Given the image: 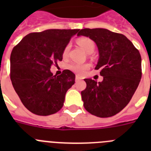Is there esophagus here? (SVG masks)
<instances>
[{"instance_id": "obj_1", "label": "esophagus", "mask_w": 151, "mask_h": 151, "mask_svg": "<svg viewBox=\"0 0 151 151\" xmlns=\"http://www.w3.org/2000/svg\"><path fill=\"white\" fill-rule=\"evenodd\" d=\"M81 79H82V77L77 75L76 76V81H78V80H81Z\"/></svg>"}]
</instances>
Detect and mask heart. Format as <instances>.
<instances>
[{"label": "heart", "mask_w": 151, "mask_h": 151, "mask_svg": "<svg viewBox=\"0 0 151 151\" xmlns=\"http://www.w3.org/2000/svg\"><path fill=\"white\" fill-rule=\"evenodd\" d=\"M77 43L84 50H85L87 54H89L91 52H93L95 47L94 42L92 41L91 38L83 37V38H80L77 40ZM69 49V45H67L63 50V55L66 56L67 54L68 51ZM88 65H84V64L79 63H73L69 65V68L70 70L78 74H82L85 69L88 68Z\"/></svg>", "instance_id": "b5f03b06"}]
</instances>
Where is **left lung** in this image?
<instances>
[{
	"mask_svg": "<svg viewBox=\"0 0 151 151\" xmlns=\"http://www.w3.org/2000/svg\"><path fill=\"white\" fill-rule=\"evenodd\" d=\"M85 36L95 42L102 82L85 78L86 88L81 92L84 107L98 117L116 115L128 104L141 78V57L125 35L106 29H81L77 36Z\"/></svg>",
	"mask_w": 151,
	"mask_h": 151,
	"instance_id": "obj_1",
	"label": "left lung"
}]
</instances>
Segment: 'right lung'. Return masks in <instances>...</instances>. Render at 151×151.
Listing matches in <instances>:
<instances>
[{"mask_svg": "<svg viewBox=\"0 0 151 151\" xmlns=\"http://www.w3.org/2000/svg\"><path fill=\"white\" fill-rule=\"evenodd\" d=\"M79 29H47L25 36L10 55V79L23 105L36 115L48 116L63 106L76 75L69 69L60 76L50 72L63 60V50Z\"/></svg>", "mask_w": 151, "mask_h": 151, "instance_id": "add662e5", "label": "right lung"}]
</instances>
